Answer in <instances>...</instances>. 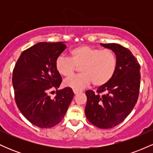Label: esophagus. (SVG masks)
<instances>
[{
    "label": "esophagus",
    "mask_w": 153,
    "mask_h": 153,
    "mask_svg": "<svg viewBox=\"0 0 153 153\" xmlns=\"http://www.w3.org/2000/svg\"><path fill=\"white\" fill-rule=\"evenodd\" d=\"M81 92V91H79V90H76V89H73V93H74L75 94H78V93Z\"/></svg>",
    "instance_id": "esophagus-1"
}]
</instances>
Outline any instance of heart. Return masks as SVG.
<instances>
[{
  "mask_svg": "<svg viewBox=\"0 0 153 153\" xmlns=\"http://www.w3.org/2000/svg\"><path fill=\"white\" fill-rule=\"evenodd\" d=\"M71 59L59 56L55 61V68L61 75L70 76L76 66H80V75L66 78L65 86L82 89L91 82L95 86H102L111 80L117 68V57L111 50H101L86 45L73 49L70 52Z\"/></svg>",
  "mask_w": 153,
  "mask_h": 153,
  "instance_id": "heart-1",
  "label": "heart"
}]
</instances>
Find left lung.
I'll return each mask as SVG.
<instances>
[{
	"instance_id": "8db88e82",
	"label": "left lung",
	"mask_w": 153,
	"mask_h": 153,
	"mask_svg": "<svg viewBox=\"0 0 153 153\" xmlns=\"http://www.w3.org/2000/svg\"><path fill=\"white\" fill-rule=\"evenodd\" d=\"M101 45L114 52L117 71L110 81L98 88L97 94L91 90L85 92V114L94 126L110 129L127 118L136 104L140 85V65L130 51L122 45L116 43Z\"/></svg>"
}]
</instances>
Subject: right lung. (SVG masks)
Listing matches in <instances>:
<instances>
[{
    "mask_svg": "<svg viewBox=\"0 0 153 153\" xmlns=\"http://www.w3.org/2000/svg\"><path fill=\"white\" fill-rule=\"evenodd\" d=\"M64 42H39L24 50L13 71L12 82L19 109L31 124L40 128H51L64 118L74 96L71 88L57 91L54 99L48 95L57 89L62 77L55 61L65 50Z\"/></svg>",
    "mask_w": 153,
    "mask_h": 153,
    "instance_id": "add662e5",
    "label": "right lung"
}]
</instances>
